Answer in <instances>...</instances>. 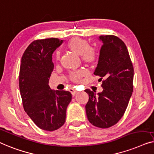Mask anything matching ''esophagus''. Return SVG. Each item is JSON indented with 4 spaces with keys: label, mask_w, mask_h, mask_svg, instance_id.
Segmentation results:
<instances>
[{
    "label": "esophagus",
    "mask_w": 154,
    "mask_h": 154,
    "mask_svg": "<svg viewBox=\"0 0 154 154\" xmlns=\"http://www.w3.org/2000/svg\"><path fill=\"white\" fill-rule=\"evenodd\" d=\"M69 91H70L71 94H72V95H73V96H74V95H75L77 94V91L75 90V89H74V88H70V89H69Z\"/></svg>",
    "instance_id": "1"
}]
</instances>
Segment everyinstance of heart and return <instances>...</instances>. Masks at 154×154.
I'll list each match as a JSON object with an SVG mask.
<instances>
[{
	"instance_id": "heart-1",
	"label": "heart",
	"mask_w": 154,
	"mask_h": 154,
	"mask_svg": "<svg viewBox=\"0 0 154 154\" xmlns=\"http://www.w3.org/2000/svg\"><path fill=\"white\" fill-rule=\"evenodd\" d=\"M67 48L76 54L80 56L81 59L84 63L94 66L96 63L98 59V51L96 47L90 46L89 42L85 39L80 38H73L69 40L67 44ZM56 60L60 58L59 53L57 52L55 55ZM83 71L71 73L70 75V79L72 82H77L79 81L80 78L84 75Z\"/></svg>"
}]
</instances>
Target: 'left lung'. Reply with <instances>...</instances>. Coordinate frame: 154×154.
<instances>
[{
	"mask_svg": "<svg viewBox=\"0 0 154 154\" xmlns=\"http://www.w3.org/2000/svg\"><path fill=\"white\" fill-rule=\"evenodd\" d=\"M103 46L94 74L103 81V91L98 96L85 91L88 101L85 106L92 125L107 128L119 122L124 114L133 91L134 69L125 43L113 35L100 36Z\"/></svg>",
	"mask_w": 154,
	"mask_h": 154,
	"instance_id": "1",
	"label": "left lung"
}]
</instances>
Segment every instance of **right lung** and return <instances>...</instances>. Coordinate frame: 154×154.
Instances as JSON below:
<instances>
[{"label":"right lung","instance_id":"1","mask_svg":"<svg viewBox=\"0 0 154 154\" xmlns=\"http://www.w3.org/2000/svg\"><path fill=\"white\" fill-rule=\"evenodd\" d=\"M58 38L34 40L26 49L19 70V90L23 107L40 129L56 131L66 121L72 94L51 90L49 80L54 70L52 54L62 44Z\"/></svg>","mask_w":154,"mask_h":154}]
</instances>
